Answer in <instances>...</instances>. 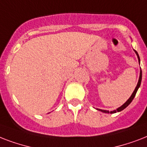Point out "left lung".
Wrapping results in <instances>:
<instances>
[{
    "instance_id": "8db88e82",
    "label": "left lung",
    "mask_w": 147,
    "mask_h": 147,
    "mask_svg": "<svg viewBox=\"0 0 147 147\" xmlns=\"http://www.w3.org/2000/svg\"><path fill=\"white\" fill-rule=\"evenodd\" d=\"M135 53H136V54H137V58H138V61H139V63H140V59L139 55H138V53H137V51H135ZM141 80H142V71L140 70V78H139V80H138V83H137V87L135 88V90L134 91V92H133V94H131V96L130 97V98H129V99H128V100H127V101H126V102L124 103L123 105H122V106H121L120 107H118V108H117V110H114V111H106V110L98 109V108H97V110H98V111H101V112H104V113H106V114H114V113L120 112V111H123V109H125L126 107H127L128 105H130V103H131V101L134 100V98L135 95H136V94H137V90H138V88H139L140 86V84H141Z\"/></svg>"
}]
</instances>
